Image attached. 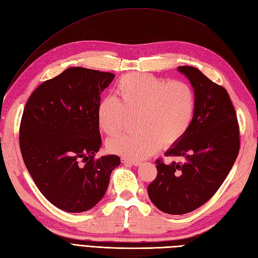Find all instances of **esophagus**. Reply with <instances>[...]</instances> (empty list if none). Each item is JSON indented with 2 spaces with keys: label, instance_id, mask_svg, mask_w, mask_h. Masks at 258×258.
I'll return each instance as SVG.
<instances>
[{
  "label": "esophagus",
  "instance_id": "esophagus-1",
  "mask_svg": "<svg viewBox=\"0 0 258 258\" xmlns=\"http://www.w3.org/2000/svg\"><path fill=\"white\" fill-rule=\"evenodd\" d=\"M121 161H122V163H124V164H131V166H135V167L140 166V164H141V162L130 160V159H126V158H121Z\"/></svg>",
  "mask_w": 258,
  "mask_h": 258
}]
</instances>
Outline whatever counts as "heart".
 Returning a JSON list of instances; mask_svg holds the SVG:
<instances>
[{
	"mask_svg": "<svg viewBox=\"0 0 258 258\" xmlns=\"http://www.w3.org/2000/svg\"><path fill=\"white\" fill-rule=\"evenodd\" d=\"M118 100L102 98L97 107L99 127L107 135L120 132L134 116L135 133L112 138L110 153L140 161L185 136L193 122L195 92L183 81H167L146 73H128L115 87Z\"/></svg>",
	"mask_w": 258,
	"mask_h": 258,
	"instance_id": "b5f03b06",
	"label": "heart"
}]
</instances>
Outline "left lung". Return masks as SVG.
<instances>
[{
	"label": "left lung",
	"mask_w": 258,
	"mask_h": 258,
	"mask_svg": "<svg viewBox=\"0 0 258 258\" xmlns=\"http://www.w3.org/2000/svg\"><path fill=\"white\" fill-rule=\"evenodd\" d=\"M194 87L193 122L182 140L166 157H182L183 162L156 160L157 176L148 185L155 206L170 215L187 214L213 197L240 150L236 112L227 90L193 66H179Z\"/></svg>",
	"instance_id": "obj_1"
}]
</instances>
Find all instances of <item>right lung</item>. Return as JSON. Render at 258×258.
<instances>
[{
    "label": "right lung",
    "mask_w": 258,
    "mask_h": 258,
    "mask_svg": "<svg viewBox=\"0 0 258 258\" xmlns=\"http://www.w3.org/2000/svg\"><path fill=\"white\" fill-rule=\"evenodd\" d=\"M114 75L70 68L32 92L19 126L23 160L37 187L68 213L91 209L108 188L115 155L96 158L101 147L97 107Z\"/></svg>",
    "instance_id": "add662e5"
}]
</instances>
